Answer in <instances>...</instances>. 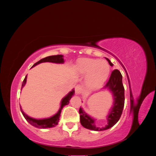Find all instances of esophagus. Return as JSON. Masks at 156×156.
<instances>
[{
  "label": "esophagus",
  "mask_w": 156,
  "mask_h": 156,
  "mask_svg": "<svg viewBox=\"0 0 156 156\" xmlns=\"http://www.w3.org/2000/svg\"><path fill=\"white\" fill-rule=\"evenodd\" d=\"M82 93V87L80 85H77L75 87V94L77 95H79Z\"/></svg>",
  "instance_id": "34e87169"
}]
</instances>
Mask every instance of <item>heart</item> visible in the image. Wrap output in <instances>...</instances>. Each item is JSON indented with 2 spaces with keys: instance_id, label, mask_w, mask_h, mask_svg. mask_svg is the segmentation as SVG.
Masks as SVG:
<instances>
[{
  "instance_id": "b5f03b06",
  "label": "heart",
  "mask_w": 156,
  "mask_h": 156,
  "mask_svg": "<svg viewBox=\"0 0 156 156\" xmlns=\"http://www.w3.org/2000/svg\"><path fill=\"white\" fill-rule=\"evenodd\" d=\"M74 70L81 76H87L85 85L90 89L101 87L107 79L110 67L104 60L84 58L77 61Z\"/></svg>"
}]
</instances>
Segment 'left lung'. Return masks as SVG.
<instances>
[{
	"label": "left lung",
	"instance_id": "obj_1",
	"mask_svg": "<svg viewBox=\"0 0 156 156\" xmlns=\"http://www.w3.org/2000/svg\"><path fill=\"white\" fill-rule=\"evenodd\" d=\"M105 58L111 66H112L113 64L111 62V60L107 58ZM104 88L108 89L112 93L113 100H114L112 106L107 116V124L105 127H101L96 126V119L87 114L83 108L80 107V122L81 125L87 129L97 131L108 129L117 123L122 115L124 106L125 98L124 88L122 84V75L119 70L115 69L112 71L111 77L104 87Z\"/></svg>",
	"mask_w": 156,
	"mask_h": 156
}]
</instances>
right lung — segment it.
Here are the masks:
<instances>
[{
  "label": "right lung",
  "instance_id": "obj_1",
  "mask_svg": "<svg viewBox=\"0 0 156 156\" xmlns=\"http://www.w3.org/2000/svg\"><path fill=\"white\" fill-rule=\"evenodd\" d=\"M63 56H64L62 55L47 56V57H45L44 58H42L40 60H39L38 62L35 63L34 65H33V66L32 68L36 66H37V64H39L40 63H43V62H52V63H56V64H63L64 62V60ZM27 75H26L24 81H23V82L21 89L25 85V84L27 83ZM74 94H75V90H74V89H73L72 90L70 91L66 96L64 97L60 101V108L58 111V112H56L55 115H54L53 116H52L49 118H46V119H34V118H32L29 116H28L27 114H25V113L22 110L21 107L20 106L21 111L22 112L23 116H24L25 119L27 120V121L29 122L30 124L37 127V128L45 129V128H50V127H53L58 124V121L60 120V113H61V111H62V109L65 105L69 104V100H71V98H72V96L74 95Z\"/></svg>",
  "mask_w": 156,
  "mask_h": 156
}]
</instances>
